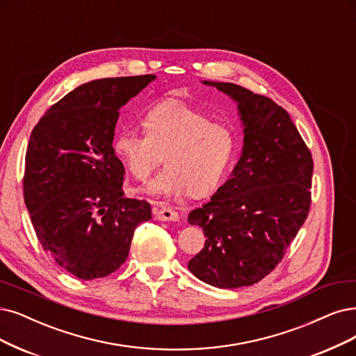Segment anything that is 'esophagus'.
Masks as SVG:
<instances>
[{
    "mask_svg": "<svg viewBox=\"0 0 356 356\" xmlns=\"http://www.w3.org/2000/svg\"><path fill=\"white\" fill-rule=\"evenodd\" d=\"M154 217L160 221H177L179 214L175 209H171L168 207L163 208H154Z\"/></svg>",
    "mask_w": 356,
    "mask_h": 356,
    "instance_id": "esophagus-1",
    "label": "esophagus"
}]
</instances>
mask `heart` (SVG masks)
<instances>
[{
	"label": "heart",
	"instance_id": "obj_1",
	"mask_svg": "<svg viewBox=\"0 0 356 356\" xmlns=\"http://www.w3.org/2000/svg\"><path fill=\"white\" fill-rule=\"evenodd\" d=\"M142 126L143 131H118L113 148L138 180L147 179L164 160L165 168L145 192H186L191 198H205L218 188L234 152V136L227 126L213 123L211 117L177 99L154 105L142 117Z\"/></svg>",
	"mask_w": 356,
	"mask_h": 356
}]
</instances>
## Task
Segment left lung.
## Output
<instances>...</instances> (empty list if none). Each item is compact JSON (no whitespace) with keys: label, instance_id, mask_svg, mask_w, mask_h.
I'll return each instance as SVG.
<instances>
[{"label":"left lung","instance_id":"1","mask_svg":"<svg viewBox=\"0 0 356 356\" xmlns=\"http://www.w3.org/2000/svg\"><path fill=\"white\" fill-rule=\"evenodd\" d=\"M238 104L241 160L207 204L191 211L205 245L189 271L220 289L252 286L270 274L307 220L312 156L287 111L239 85L202 82Z\"/></svg>","mask_w":356,"mask_h":356}]
</instances>
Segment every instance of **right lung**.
Listing matches in <instances>:
<instances>
[{"instance_id":"right-lung-1","label":"right lung","mask_w":356,"mask_h":356,"mask_svg":"<svg viewBox=\"0 0 356 356\" xmlns=\"http://www.w3.org/2000/svg\"><path fill=\"white\" fill-rule=\"evenodd\" d=\"M155 77L99 79L77 86L31 134L26 208L47 254L82 280L120 268L135 229L152 217L147 201L124 196V167L113 140L118 110Z\"/></svg>"}]
</instances>
